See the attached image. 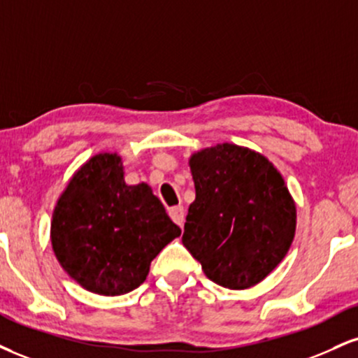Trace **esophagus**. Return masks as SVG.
Segmentation results:
<instances>
[{
    "label": "esophagus",
    "instance_id": "obj_1",
    "mask_svg": "<svg viewBox=\"0 0 358 358\" xmlns=\"http://www.w3.org/2000/svg\"><path fill=\"white\" fill-rule=\"evenodd\" d=\"M168 215H170V218L171 220H173L176 225H180V227H183V223H185V210H183V206H171L170 210H168Z\"/></svg>",
    "mask_w": 358,
    "mask_h": 358
}]
</instances>
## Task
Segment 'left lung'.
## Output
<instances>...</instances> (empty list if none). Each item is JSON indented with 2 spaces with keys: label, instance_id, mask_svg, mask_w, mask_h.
<instances>
[{
  "label": "left lung",
  "instance_id": "left-lung-1",
  "mask_svg": "<svg viewBox=\"0 0 358 358\" xmlns=\"http://www.w3.org/2000/svg\"><path fill=\"white\" fill-rule=\"evenodd\" d=\"M195 201L182 242L218 285L243 290L275 270L295 235L296 210L264 155L231 143L190 158Z\"/></svg>",
  "mask_w": 358,
  "mask_h": 358
}]
</instances>
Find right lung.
I'll list each match as a JSON object with an SVG mask.
<instances>
[{"label":"right lung","instance_id":"obj_1","mask_svg":"<svg viewBox=\"0 0 358 358\" xmlns=\"http://www.w3.org/2000/svg\"><path fill=\"white\" fill-rule=\"evenodd\" d=\"M182 230L146 183H124L122 158L100 153L73 175L55 206L51 243L64 272L98 295H123Z\"/></svg>","mask_w":358,"mask_h":358}]
</instances>
